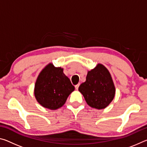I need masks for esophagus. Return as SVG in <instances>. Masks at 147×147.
<instances>
[{"label": "esophagus", "mask_w": 147, "mask_h": 147, "mask_svg": "<svg viewBox=\"0 0 147 147\" xmlns=\"http://www.w3.org/2000/svg\"><path fill=\"white\" fill-rule=\"evenodd\" d=\"M79 86H80V84H77V85L75 86V89H78V88H79Z\"/></svg>", "instance_id": "34e87169"}]
</instances>
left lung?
Returning <instances> with one entry per match:
<instances>
[{
	"mask_svg": "<svg viewBox=\"0 0 147 147\" xmlns=\"http://www.w3.org/2000/svg\"><path fill=\"white\" fill-rule=\"evenodd\" d=\"M78 90L89 106L98 109L108 106L115 93L110 74L102 64L88 72L86 82L80 86Z\"/></svg>",
	"mask_w": 147,
	"mask_h": 147,
	"instance_id": "obj_1",
	"label": "left lung"
}]
</instances>
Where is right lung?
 I'll use <instances>...</instances> for the list:
<instances>
[{
	"mask_svg": "<svg viewBox=\"0 0 147 147\" xmlns=\"http://www.w3.org/2000/svg\"><path fill=\"white\" fill-rule=\"evenodd\" d=\"M74 90L63 69L50 63L42 71L35 84L34 94L42 106L51 109L60 108Z\"/></svg>",
	"mask_w": 147,
	"mask_h": 147,
	"instance_id": "obj_1",
	"label": "right lung"
}]
</instances>
